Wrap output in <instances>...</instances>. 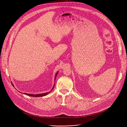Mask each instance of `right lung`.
Returning <instances> with one entry per match:
<instances>
[{
  "instance_id": "obj_1",
  "label": "right lung",
  "mask_w": 127,
  "mask_h": 127,
  "mask_svg": "<svg viewBox=\"0 0 127 127\" xmlns=\"http://www.w3.org/2000/svg\"><path fill=\"white\" fill-rule=\"evenodd\" d=\"M58 72H57L56 73V74L55 77V80L56 79V76H57V74H58ZM12 85H13V86H14V85H13V84H12ZM54 86L53 88H52V89L51 90V91H50L49 92H47V93H42V94H35V95L31 94H27V93H24L23 94H25V95H27V96H31V97H43V96H46V95H48V94L50 93V92H51L52 90L54 89Z\"/></svg>"
}]
</instances>
